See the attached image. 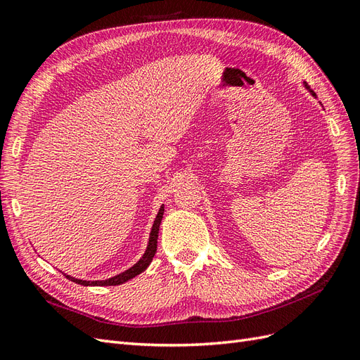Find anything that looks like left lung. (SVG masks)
I'll return each instance as SVG.
<instances>
[{
	"mask_svg": "<svg viewBox=\"0 0 360 360\" xmlns=\"http://www.w3.org/2000/svg\"><path fill=\"white\" fill-rule=\"evenodd\" d=\"M304 86H307V89H308V90H309V91H311V94H312V96H315V93H314V91H312V90H311V89H309V86H308V85H307V84H304Z\"/></svg>",
	"mask_w": 360,
	"mask_h": 360,
	"instance_id": "1",
	"label": "left lung"
}]
</instances>
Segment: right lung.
<instances>
[{"instance_id":"obj_1","label":"right lung","mask_w":360,"mask_h":360,"mask_svg":"<svg viewBox=\"0 0 360 360\" xmlns=\"http://www.w3.org/2000/svg\"><path fill=\"white\" fill-rule=\"evenodd\" d=\"M163 210H165V207H160L159 212H158V216L155 219V224H153V228H151V233H150V238H148V245H147V249L144 255L141 257V259L138 261L136 264H134L130 269H127L126 271H123V274H120L117 276H112L110 279H105V281H82V279H76V278H72L70 275H64L68 279L76 282V284H81V285H99V287H105V285H120V284H124V282H127L129 279L135 278L136 275L143 274V271L150 266L151 259H153L155 254H156V249H158V234H159V226H160V222H162V217H163Z\"/></svg>"}]
</instances>
